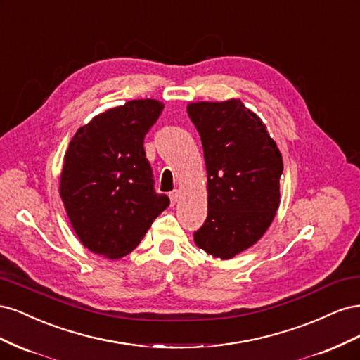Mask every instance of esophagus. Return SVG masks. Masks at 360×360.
<instances>
[{
    "label": "esophagus",
    "instance_id": "34e87169",
    "mask_svg": "<svg viewBox=\"0 0 360 360\" xmlns=\"http://www.w3.org/2000/svg\"><path fill=\"white\" fill-rule=\"evenodd\" d=\"M179 198H180V192H179V191H172V192L169 193V200H171V204H172V205L179 201Z\"/></svg>",
    "mask_w": 360,
    "mask_h": 360
}]
</instances>
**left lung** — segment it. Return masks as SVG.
Returning <instances> with one entry per match:
<instances>
[{"label": "left lung", "instance_id": "8db88e82", "mask_svg": "<svg viewBox=\"0 0 360 360\" xmlns=\"http://www.w3.org/2000/svg\"><path fill=\"white\" fill-rule=\"evenodd\" d=\"M188 115L201 136L207 169V219L193 240L230 259L257 243L279 207L284 171L276 143L240 99L195 102Z\"/></svg>", "mask_w": 360, "mask_h": 360}]
</instances>
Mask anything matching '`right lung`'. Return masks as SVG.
Wrapping results in <instances>:
<instances>
[{
	"label": "right lung",
	"mask_w": 360,
	"mask_h": 360,
	"mask_svg": "<svg viewBox=\"0 0 360 360\" xmlns=\"http://www.w3.org/2000/svg\"><path fill=\"white\" fill-rule=\"evenodd\" d=\"M163 110L129 101L78 129L64 155L60 197L73 231L94 254L122 258L143 240L169 198L156 193L144 138Z\"/></svg>",
	"instance_id": "1"
}]
</instances>
